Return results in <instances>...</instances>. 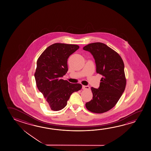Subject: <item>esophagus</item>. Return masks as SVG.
Returning <instances> with one entry per match:
<instances>
[{
	"label": "esophagus",
	"mask_w": 151,
	"mask_h": 151,
	"mask_svg": "<svg viewBox=\"0 0 151 151\" xmlns=\"http://www.w3.org/2000/svg\"><path fill=\"white\" fill-rule=\"evenodd\" d=\"M82 89L83 90H89L90 87L88 86H82Z\"/></svg>",
	"instance_id": "obj_1"
}]
</instances>
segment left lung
I'll list each match as a JSON object with an SVG mask.
<instances>
[{
  "label": "left lung",
  "mask_w": 151,
  "mask_h": 151,
  "mask_svg": "<svg viewBox=\"0 0 151 151\" xmlns=\"http://www.w3.org/2000/svg\"><path fill=\"white\" fill-rule=\"evenodd\" d=\"M83 49L92 54L96 72L103 76L98 89L91 88L93 97L86 107L92 113L107 112L116 105L125 89L124 62L117 52L102 43L89 44Z\"/></svg>",
  "instance_id": "8db88e82"
}]
</instances>
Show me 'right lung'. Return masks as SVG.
<instances>
[{"label": "right lung", "instance_id": "1", "mask_svg": "<svg viewBox=\"0 0 151 151\" xmlns=\"http://www.w3.org/2000/svg\"><path fill=\"white\" fill-rule=\"evenodd\" d=\"M79 48L74 44L54 43L47 47L37 60L34 74L36 86L51 110L64 108L72 93L82 88L80 83H71L61 79L68 70V58Z\"/></svg>", "mask_w": 151, "mask_h": 151}]
</instances>
